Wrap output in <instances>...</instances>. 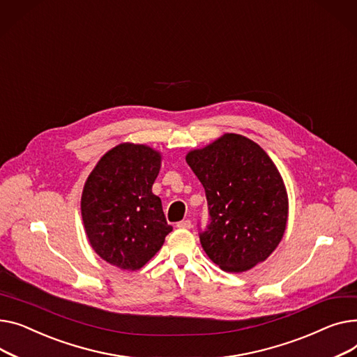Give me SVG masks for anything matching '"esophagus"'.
<instances>
[{
  "mask_svg": "<svg viewBox=\"0 0 357 357\" xmlns=\"http://www.w3.org/2000/svg\"><path fill=\"white\" fill-rule=\"evenodd\" d=\"M177 227H178V229H190V227H192V222L188 220V219L181 220V222L177 223Z\"/></svg>",
  "mask_w": 357,
  "mask_h": 357,
  "instance_id": "1",
  "label": "esophagus"
}]
</instances>
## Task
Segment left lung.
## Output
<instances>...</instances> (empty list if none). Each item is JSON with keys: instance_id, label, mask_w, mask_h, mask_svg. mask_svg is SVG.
<instances>
[{"instance_id": "1", "label": "left lung", "mask_w": 357, "mask_h": 357, "mask_svg": "<svg viewBox=\"0 0 357 357\" xmlns=\"http://www.w3.org/2000/svg\"><path fill=\"white\" fill-rule=\"evenodd\" d=\"M185 161L206 192L211 225L200 243L207 257L236 274L265 261L288 220L287 188L274 161L252 139L229 132L188 151Z\"/></svg>"}]
</instances>
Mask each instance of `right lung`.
I'll return each mask as SVG.
<instances>
[{
    "label": "right lung",
    "mask_w": 357,
    "mask_h": 357,
    "mask_svg": "<svg viewBox=\"0 0 357 357\" xmlns=\"http://www.w3.org/2000/svg\"><path fill=\"white\" fill-rule=\"evenodd\" d=\"M161 153L122 142L96 162L83 185V227L95 252L108 264L137 271L161 249L173 227L153 193Z\"/></svg>",
    "instance_id": "right-lung-1"
}]
</instances>
